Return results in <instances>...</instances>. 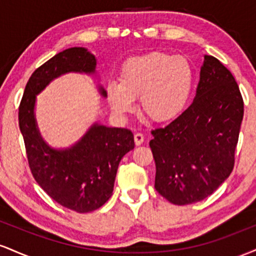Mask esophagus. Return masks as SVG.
Instances as JSON below:
<instances>
[{
	"instance_id": "1",
	"label": "esophagus",
	"mask_w": 256,
	"mask_h": 256,
	"mask_svg": "<svg viewBox=\"0 0 256 256\" xmlns=\"http://www.w3.org/2000/svg\"><path fill=\"white\" fill-rule=\"evenodd\" d=\"M134 138V143H136V146H140L143 142H144V136H143V134H140V132H136Z\"/></svg>"
}]
</instances>
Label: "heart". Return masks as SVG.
<instances>
[{
	"label": "heart",
	"mask_w": 256,
	"mask_h": 256,
	"mask_svg": "<svg viewBox=\"0 0 256 256\" xmlns=\"http://www.w3.org/2000/svg\"><path fill=\"white\" fill-rule=\"evenodd\" d=\"M194 86V71L186 58L154 52L132 58L122 66L120 83L107 85V98L112 110L125 116L134 110L140 96V108L156 122L178 118L186 107Z\"/></svg>",
	"instance_id": "b5f03b06"
}]
</instances>
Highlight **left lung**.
Returning a JSON list of instances; mask_svg holds the SVG:
<instances>
[{"instance_id":"8db88e82","label":"left lung","mask_w":256,"mask_h":256,"mask_svg":"<svg viewBox=\"0 0 256 256\" xmlns=\"http://www.w3.org/2000/svg\"><path fill=\"white\" fill-rule=\"evenodd\" d=\"M243 113L232 73L204 55L192 104L165 128L152 130L156 192L180 206L212 195L234 170Z\"/></svg>"}]
</instances>
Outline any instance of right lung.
Wrapping results in <instances>:
<instances>
[{"mask_svg": "<svg viewBox=\"0 0 256 256\" xmlns=\"http://www.w3.org/2000/svg\"><path fill=\"white\" fill-rule=\"evenodd\" d=\"M96 58L84 48L66 49L31 74L19 106V128L32 176L50 198L78 213L98 210L110 200L122 158L134 148L128 128L95 124L71 149L55 150L40 138L34 116L36 95L67 72L95 71ZM104 96L107 95L101 90Z\"/></svg>", "mask_w": 256, "mask_h": 256, "instance_id": "obj_1", "label": "right lung"}]
</instances>
